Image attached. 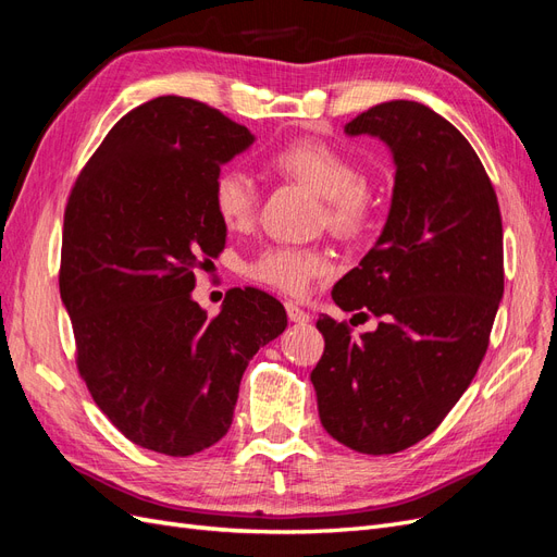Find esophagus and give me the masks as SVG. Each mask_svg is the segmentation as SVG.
<instances>
[{"label":"esophagus","mask_w":557,"mask_h":557,"mask_svg":"<svg viewBox=\"0 0 557 557\" xmlns=\"http://www.w3.org/2000/svg\"><path fill=\"white\" fill-rule=\"evenodd\" d=\"M285 313H288V318H290V323H299V325H307L309 320H311V315L305 311V309H299L295 301H285Z\"/></svg>","instance_id":"esophagus-1"}]
</instances>
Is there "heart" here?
Returning a JSON list of instances; mask_svg holds the SVG:
<instances>
[{"instance_id": "heart-1", "label": "heart", "mask_w": 557, "mask_h": 557, "mask_svg": "<svg viewBox=\"0 0 557 557\" xmlns=\"http://www.w3.org/2000/svg\"><path fill=\"white\" fill-rule=\"evenodd\" d=\"M269 166L323 199L325 225L334 234L356 237L364 230L372 213V199L358 183L356 164L334 146L318 139H299L278 148L269 158ZM213 209L227 227H246L258 211L256 181L237 166H227L213 181ZM327 269L330 260L320 250L272 246L248 264V274L288 295H301Z\"/></svg>"}]
</instances>
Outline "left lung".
<instances>
[{"mask_svg": "<svg viewBox=\"0 0 557 557\" xmlns=\"http://www.w3.org/2000/svg\"><path fill=\"white\" fill-rule=\"evenodd\" d=\"M344 132L383 141L395 183L376 244L332 299L383 320L352 336L320 318L311 383L330 436L387 455L432 434L476 374L504 293L502 218L474 148L430 107L393 99Z\"/></svg>", "mask_w": 557, "mask_h": 557, "instance_id": "8db88e82", "label": "left lung"}]
</instances>
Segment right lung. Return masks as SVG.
<instances>
[{
	"label": "right lung",
	"instance_id": "right-lung-1",
	"mask_svg": "<svg viewBox=\"0 0 557 557\" xmlns=\"http://www.w3.org/2000/svg\"><path fill=\"white\" fill-rule=\"evenodd\" d=\"M252 141L207 104L156 97L113 125L70 195L60 295L78 372L141 448L185 458L221 442L248 362L288 327L256 288L230 290L215 318L193 299L227 237L213 181Z\"/></svg>",
	"mask_w": 557,
	"mask_h": 557
}]
</instances>
